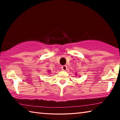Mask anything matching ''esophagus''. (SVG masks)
I'll use <instances>...</instances> for the list:
<instances>
[{"label": "esophagus", "mask_w": 120, "mask_h": 120, "mask_svg": "<svg viewBox=\"0 0 120 120\" xmlns=\"http://www.w3.org/2000/svg\"><path fill=\"white\" fill-rule=\"evenodd\" d=\"M62 69L63 70H67V66H66V65H64V66H62Z\"/></svg>", "instance_id": "obj_1"}]
</instances>
